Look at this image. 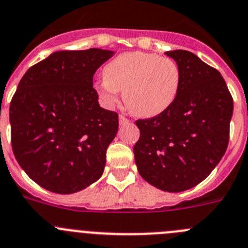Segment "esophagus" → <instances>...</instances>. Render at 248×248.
<instances>
[{
	"label": "esophagus",
	"instance_id": "34e87169",
	"mask_svg": "<svg viewBox=\"0 0 248 248\" xmlns=\"http://www.w3.org/2000/svg\"><path fill=\"white\" fill-rule=\"evenodd\" d=\"M128 123H129L128 118H125L124 115H119V124H120V125H123V124H128Z\"/></svg>",
	"mask_w": 248,
	"mask_h": 248
}]
</instances>
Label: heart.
I'll list each match as a JSON object with an SVG mask.
<instances>
[{
	"label": "heart",
	"instance_id": "obj_1",
	"mask_svg": "<svg viewBox=\"0 0 248 248\" xmlns=\"http://www.w3.org/2000/svg\"><path fill=\"white\" fill-rule=\"evenodd\" d=\"M103 76L96 85L102 103L114 107L123 91L125 106L141 118L166 112L181 87V70L176 61L144 51L118 55L104 66Z\"/></svg>",
	"mask_w": 248,
	"mask_h": 248
}]
</instances>
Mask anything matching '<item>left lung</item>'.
<instances>
[{
	"label": "left lung",
	"instance_id": "obj_1",
	"mask_svg": "<svg viewBox=\"0 0 248 248\" xmlns=\"http://www.w3.org/2000/svg\"><path fill=\"white\" fill-rule=\"evenodd\" d=\"M181 70L178 96L166 112L136 120L140 176L165 192H183L210 174L228 149L233 101L221 74L187 50H171Z\"/></svg>",
	"mask_w": 248,
	"mask_h": 248
}]
</instances>
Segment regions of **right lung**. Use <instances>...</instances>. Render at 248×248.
<instances>
[{"mask_svg":"<svg viewBox=\"0 0 248 248\" xmlns=\"http://www.w3.org/2000/svg\"><path fill=\"white\" fill-rule=\"evenodd\" d=\"M112 50H61L31 66L10 106L12 150L50 192L71 194L101 178L118 114L99 107L93 75Z\"/></svg>","mask_w":248,"mask_h":248,"instance_id":"add662e5","label":"right lung"}]
</instances>
